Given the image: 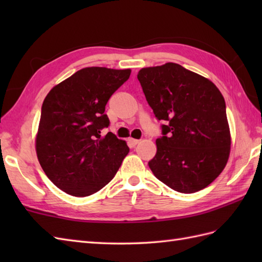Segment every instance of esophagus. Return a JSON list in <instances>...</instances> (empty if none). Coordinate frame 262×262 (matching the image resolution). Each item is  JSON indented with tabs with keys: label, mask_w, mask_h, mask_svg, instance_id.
I'll list each match as a JSON object with an SVG mask.
<instances>
[{
	"label": "esophagus",
	"mask_w": 262,
	"mask_h": 262,
	"mask_svg": "<svg viewBox=\"0 0 262 262\" xmlns=\"http://www.w3.org/2000/svg\"><path fill=\"white\" fill-rule=\"evenodd\" d=\"M128 142H129L133 146H135V145H137L138 143H140V141H138V140H135V138H132V137H130V138H128Z\"/></svg>",
	"instance_id": "1"
}]
</instances>
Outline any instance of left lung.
Wrapping results in <instances>:
<instances>
[{
	"label": "left lung",
	"mask_w": 262,
	"mask_h": 262,
	"mask_svg": "<svg viewBox=\"0 0 262 262\" xmlns=\"http://www.w3.org/2000/svg\"><path fill=\"white\" fill-rule=\"evenodd\" d=\"M137 79L162 125L148 166L176 191L192 193L224 170L231 152L225 101L210 80L176 63L140 70Z\"/></svg>",
	"instance_id": "obj_1"
}]
</instances>
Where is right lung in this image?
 Wrapping results in <instances>:
<instances>
[{"mask_svg": "<svg viewBox=\"0 0 262 262\" xmlns=\"http://www.w3.org/2000/svg\"><path fill=\"white\" fill-rule=\"evenodd\" d=\"M132 70L85 68L55 85L42 102L36 153L48 179L64 192L85 197L113 180L129 152L108 127L109 98Z\"/></svg>", "mask_w": 262, "mask_h": 262, "instance_id": "obj_1", "label": "right lung"}]
</instances>
